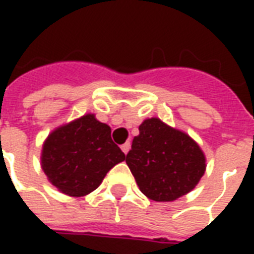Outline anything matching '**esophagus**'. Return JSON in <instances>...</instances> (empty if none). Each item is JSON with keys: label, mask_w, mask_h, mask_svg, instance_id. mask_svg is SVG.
Instances as JSON below:
<instances>
[{"label": "esophagus", "mask_w": 254, "mask_h": 254, "mask_svg": "<svg viewBox=\"0 0 254 254\" xmlns=\"http://www.w3.org/2000/svg\"><path fill=\"white\" fill-rule=\"evenodd\" d=\"M121 149H122V152L127 155V152H129V149H130V143H129V141H127V143L122 144Z\"/></svg>", "instance_id": "1"}]
</instances>
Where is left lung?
<instances>
[{"mask_svg": "<svg viewBox=\"0 0 254 254\" xmlns=\"http://www.w3.org/2000/svg\"><path fill=\"white\" fill-rule=\"evenodd\" d=\"M134 136L127 165L138 189L154 201H174L193 190L205 173V155L188 134L152 117Z\"/></svg>", "mask_w": 254, "mask_h": 254, "instance_id": "obj_1", "label": "left lung"}]
</instances>
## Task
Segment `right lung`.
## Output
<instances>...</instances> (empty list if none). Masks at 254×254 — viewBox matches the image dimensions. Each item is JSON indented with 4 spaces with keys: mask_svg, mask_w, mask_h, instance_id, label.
<instances>
[{
    "mask_svg": "<svg viewBox=\"0 0 254 254\" xmlns=\"http://www.w3.org/2000/svg\"><path fill=\"white\" fill-rule=\"evenodd\" d=\"M124 160L125 154L111 140L110 127L91 113L56 127L45 140L41 155L47 180L70 197L94 191Z\"/></svg>",
    "mask_w": 254,
    "mask_h": 254,
    "instance_id": "obj_1",
    "label": "right lung"
}]
</instances>
